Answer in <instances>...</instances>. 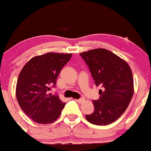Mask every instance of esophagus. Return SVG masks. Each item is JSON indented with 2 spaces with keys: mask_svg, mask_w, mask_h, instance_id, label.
Segmentation results:
<instances>
[{
  "mask_svg": "<svg viewBox=\"0 0 151 151\" xmlns=\"http://www.w3.org/2000/svg\"><path fill=\"white\" fill-rule=\"evenodd\" d=\"M76 102L78 103H83L85 101V99L83 98H80V99L76 100Z\"/></svg>",
  "mask_w": 151,
  "mask_h": 151,
  "instance_id": "34e87169",
  "label": "esophagus"
}]
</instances>
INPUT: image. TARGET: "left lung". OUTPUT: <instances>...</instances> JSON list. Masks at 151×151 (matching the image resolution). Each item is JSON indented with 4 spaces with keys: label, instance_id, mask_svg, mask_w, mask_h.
I'll return each mask as SVG.
<instances>
[{
    "label": "left lung",
    "instance_id": "left-lung-1",
    "mask_svg": "<svg viewBox=\"0 0 151 151\" xmlns=\"http://www.w3.org/2000/svg\"><path fill=\"white\" fill-rule=\"evenodd\" d=\"M97 86L100 98L93 101V113L86 115L91 123L106 126L116 121L126 111L134 92L132 70L127 62L105 48L81 53Z\"/></svg>",
    "mask_w": 151,
    "mask_h": 151
}]
</instances>
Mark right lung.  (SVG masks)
<instances>
[{
    "label": "right lung",
    "mask_w": 151,
    "mask_h": 151,
    "mask_svg": "<svg viewBox=\"0 0 151 151\" xmlns=\"http://www.w3.org/2000/svg\"><path fill=\"white\" fill-rule=\"evenodd\" d=\"M71 57V53H47L33 57L21 70L16 84L17 101L33 121L48 124L60 116L65 103L48 91L55 88L60 70Z\"/></svg>",
    "instance_id": "right-lung-1"
}]
</instances>
